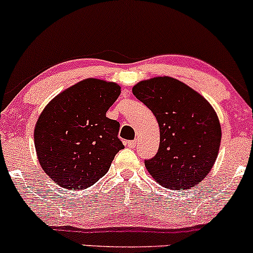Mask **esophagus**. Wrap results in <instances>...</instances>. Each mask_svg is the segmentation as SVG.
<instances>
[{"label":"esophagus","instance_id":"obj_1","mask_svg":"<svg viewBox=\"0 0 253 253\" xmlns=\"http://www.w3.org/2000/svg\"><path fill=\"white\" fill-rule=\"evenodd\" d=\"M127 147H130V148H135L136 146H137V141L136 140H132V141H127L126 142Z\"/></svg>","mask_w":253,"mask_h":253}]
</instances>
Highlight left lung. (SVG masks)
Returning a JSON list of instances; mask_svg holds the SVG:
<instances>
[{"label":"left lung","mask_w":253,"mask_h":253,"mask_svg":"<svg viewBox=\"0 0 253 253\" xmlns=\"http://www.w3.org/2000/svg\"><path fill=\"white\" fill-rule=\"evenodd\" d=\"M132 93L153 112L160 127L157 155L144 161L149 174L167 189L200 184L214 166L221 143V126L211 105L169 76L138 82Z\"/></svg>","instance_id":"8db88e82"}]
</instances>
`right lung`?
Instances as JSON below:
<instances>
[{"label":"right lung","mask_w":253,"mask_h":253,"mask_svg":"<svg viewBox=\"0 0 253 253\" xmlns=\"http://www.w3.org/2000/svg\"><path fill=\"white\" fill-rule=\"evenodd\" d=\"M121 94L115 82L86 79L46 105L35 127V146L42 171L65 189L82 190L106 174L124 148L119 123L106 112Z\"/></svg>","instance_id":"add662e5"}]
</instances>
